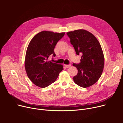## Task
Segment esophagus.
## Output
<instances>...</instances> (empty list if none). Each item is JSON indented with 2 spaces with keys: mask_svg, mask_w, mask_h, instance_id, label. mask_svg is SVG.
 <instances>
[{
  "mask_svg": "<svg viewBox=\"0 0 123 123\" xmlns=\"http://www.w3.org/2000/svg\"><path fill=\"white\" fill-rule=\"evenodd\" d=\"M65 66L66 67V68H70L71 67V65H65Z\"/></svg>",
  "mask_w": 123,
  "mask_h": 123,
  "instance_id": "1",
  "label": "esophagus"
}]
</instances>
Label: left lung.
Instances as JSON below:
<instances>
[{
  "label": "left lung",
  "instance_id": "1",
  "mask_svg": "<svg viewBox=\"0 0 123 123\" xmlns=\"http://www.w3.org/2000/svg\"><path fill=\"white\" fill-rule=\"evenodd\" d=\"M77 55L82 54L80 63H73L78 73L73 77L74 82L83 88L91 86L97 81L104 67V56L96 37L84 29L67 33Z\"/></svg>",
  "mask_w": 123,
  "mask_h": 123
}]
</instances>
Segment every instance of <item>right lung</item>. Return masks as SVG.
Here are the masks:
<instances>
[{
  "mask_svg": "<svg viewBox=\"0 0 123 123\" xmlns=\"http://www.w3.org/2000/svg\"><path fill=\"white\" fill-rule=\"evenodd\" d=\"M65 32L42 31L29 42L26 52L25 68L27 76L34 85L45 88L57 79L63 66L48 61L50 55L55 56L54 49Z\"/></svg>",
  "mask_w": 123,
  "mask_h": 123,
  "instance_id": "obj_1",
  "label": "right lung"
}]
</instances>
